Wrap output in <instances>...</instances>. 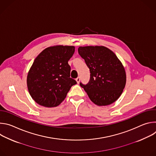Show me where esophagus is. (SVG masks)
Wrapping results in <instances>:
<instances>
[{
	"label": "esophagus",
	"instance_id": "esophagus-1",
	"mask_svg": "<svg viewBox=\"0 0 156 156\" xmlns=\"http://www.w3.org/2000/svg\"><path fill=\"white\" fill-rule=\"evenodd\" d=\"M76 81L78 83H79L80 81V77H78L77 78H76Z\"/></svg>",
	"mask_w": 156,
	"mask_h": 156
}]
</instances>
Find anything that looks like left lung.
I'll list each match as a JSON object with an SVG mask.
<instances>
[{
  "label": "left lung",
  "instance_id": "1",
  "mask_svg": "<svg viewBox=\"0 0 156 156\" xmlns=\"http://www.w3.org/2000/svg\"><path fill=\"white\" fill-rule=\"evenodd\" d=\"M80 56L90 70V80L84 88L91 101L98 106L108 105L121 96L126 84L124 66L115 53L102 46H80Z\"/></svg>",
  "mask_w": 156,
  "mask_h": 156
}]
</instances>
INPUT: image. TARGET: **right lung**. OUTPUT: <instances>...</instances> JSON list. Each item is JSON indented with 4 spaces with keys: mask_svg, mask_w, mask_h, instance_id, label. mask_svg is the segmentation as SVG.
Wrapping results in <instances>:
<instances>
[{
    "mask_svg": "<svg viewBox=\"0 0 156 156\" xmlns=\"http://www.w3.org/2000/svg\"><path fill=\"white\" fill-rule=\"evenodd\" d=\"M73 46L57 45L44 49L28 71L27 87L32 99L46 107L58 105L76 81L70 78L69 60L75 52Z\"/></svg>",
    "mask_w": 156,
    "mask_h": 156,
    "instance_id": "add662e5",
    "label": "right lung"
}]
</instances>
